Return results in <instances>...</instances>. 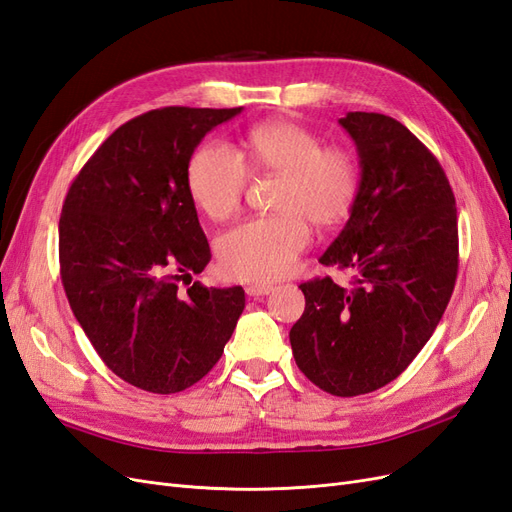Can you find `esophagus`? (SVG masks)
<instances>
[{"mask_svg": "<svg viewBox=\"0 0 512 512\" xmlns=\"http://www.w3.org/2000/svg\"><path fill=\"white\" fill-rule=\"evenodd\" d=\"M273 290V286L269 284H250L245 288L247 297H265V294H269Z\"/></svg>", "mask_w": 512, "mask_h": 512, "instance_id": "1", "label": "esophagus"}]
</instances>
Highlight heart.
<instances>
[{
    "label": "heart",
    "mask_w": 512,
    "mask_h": 512,
    "mask_svg": "<svg viewBox=\"0 0 512 512\" xmlns=\"http://www.w3.org/2000/svg\"><path fill=\"white\" fill-rule=\"evenodd\" d=\"M248 166L245 167L244 164ZM280 175L273 218H252L218 241L220 267L243 282L286 275L309 245L305 217L329 226L350 211L359 192V164L348 149L324 147L322 138L294 121H267L247 132L243 149L207 143L188 164V192L207 218L222 222L241 207L250 173Z\"/></svg>",
    "instance_id": "1"
}]
</instances>
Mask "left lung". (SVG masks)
Listing matches in <instances>:
<instances>
[{
    "instance_id": "left-lung-1",
    "label": "left lung",
    "mask_w": 512,
    "mask_h": 512,
    "mask_svg": "<svg viewBox=\"0 0 512 512\" xmlns=\"http://www.w3.org/2000/svg\"><path fill=\"white\" fill-rule=\"evenodd\" d=\"M356 145L359 192L320 256L350 269L305 282V312L290 329L299 369L322 391L354 397L393 382L429 342L457 280V207L440 162L393 117L339 119Z\"/></svg>"
}]
</instances>
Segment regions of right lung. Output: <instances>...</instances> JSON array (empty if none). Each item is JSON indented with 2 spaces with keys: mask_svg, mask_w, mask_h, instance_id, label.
I'll return each mask as SVG.
<instances>
[{
  "mask_svg": "<svg viewBox=\"0 0 512 512\" xmlns=\"http://www.w3.org/2000/svg\"><path fill=\"white\" fill-rule=\"evenodd\" d=\"M239 113L166 106L130 119L89 158L61 209L72 312L106 367L143 391L179 393L207 376L245 307L241 286L179 290L211 260L188 164L205 134Z\"/></svg>",
  "mask_w": 512,
  "mask_h": 512,
  "instance_id": "add662e5",
  "label": "right lung"
}]
</instances>
